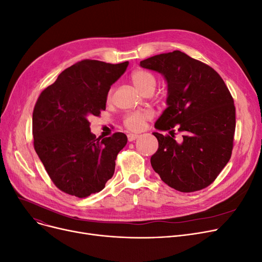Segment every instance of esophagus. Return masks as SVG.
I'll list each match as a JSON object with an SVG mask.
<instances>
[{"mask_svg": "<svg viewBox=\"0 0 262 262\" xmlns=\"http://www.w3.org/2000/svg\"><path fill=\"white\" fill-rule=\"evenodd\" d=\"M138 138H139V134H135V133H129L128 134V141L129 142H133Z\"/></svg>", "mask_w": 262, "mask_h": 262, "instance_id": "1", "label": "esophagus"}]
</instances>
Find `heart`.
<instances>
[{"label": "heart", "instance_id": "obj_1", "mask_svg": "<svg viewBox=\"0 0 262 262\" xmlns=\"http://www.w3.org/2000/svg\"><path fill=\"white\" fill-rule=\"evenodd\" d=\"M131 82L134 87L140 93L145 94L148 91H155L157 86V78L154 73L147 70H135L131 73ZM112 90L107 94V98H111ZM151 118V114L149 112H135V113L129 114L124 118V126L129 130L138 131L144 127V123L147 119Z\"/></svg>", "mask_w": 262, "mask_h": 262}]
</instances>
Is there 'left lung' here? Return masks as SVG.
Instances as JSON below:
<instances>
[{"mask_svg": "<svg viewBox=\"0 0 262 262\" xmlns=\"http://www.w3.org/2000/svg\"><path fill=\"white\" fill-rule=\"evenodd\" d=\"M143 68L163 74L167 107L155 127L159 148L150 163L162 181L183 193L212 183L231 157L235 130L233 99L220 74L201 60L172 51L144 59ZM183 132L174 140L172 128Z\"/></svg>", "mask_w": 262, "mask_h": 262, "instance_id": "obj_1", "label": "left lung"}]
</instances>
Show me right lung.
Instances as JSON below:
<instances>
[{
  "label": "right lung",
  "mask_w": 262,
  "mask_h": 262,
  "mask_svg": "<svg viewBox=\"0 0 262 262\" xmlns=\"http://www.w3.org/2000/svg\"><path fill=\"white\" fill-rule=\"evenodd\" d=\"M128 65V61H78L38 97L33 111L34 148L60 191L84 198L103 190L113 177L127 135L116 132L97 139L89 119L105 110L111 85Z\"/></svg>",
  "instance_id": "right-lung-1"
}]
</instances>
